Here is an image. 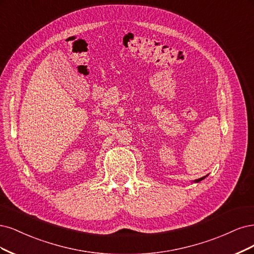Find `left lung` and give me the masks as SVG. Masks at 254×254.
I'll return each mask as SVG.
<instances>
[{
	"mask_svg": "<svg viewBox=\"0 0 254 254\" xmlns=\"http://www.w3.org/2000/svg\"><path fill=\"white\" fill-rule=\"evenodd\" d=\"M206 177H207V175H206V176H203V177H200V178H198V179H195V181H194L193 183H195V184H197V183L201 182V181H202V179H204V178H206Z\"/></svg>",
	"mask_w": 254,
	"mask_h": 254,
	"instance_id": "1",
	"label": "left lung"
}]
</instances>
